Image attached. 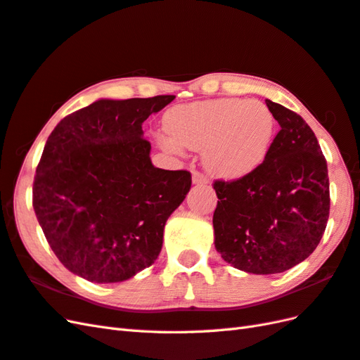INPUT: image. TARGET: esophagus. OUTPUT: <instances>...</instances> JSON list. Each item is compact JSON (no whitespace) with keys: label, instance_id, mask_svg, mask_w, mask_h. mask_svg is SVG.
Segmentation results:
<instances>
[{"label":"esophagus","instance_id":"esophagus-1","mask_svg":"<svg viewBox=\"0 0 360 360\" xmlns=\"http://www.w3.org/2000/svg\"><path fill=\"white\" fill-rule=\"evenodd\" d=\"M207 182H208V179L204 173L193 170V184H207Z\"/></svg>","mask_w":360,"mask_h":360}]
</instances>
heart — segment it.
I'll list each match as a JSON object with an SVG mask.
<instances>
[{
  "label": "heart",
  "mask_w": 360,
  "mask_h": 360,
  "mask_svg": "<svg viewBox=\"0 0 360 360\" xmlns=\"http://www.w3.org/2000/svg\"><path fill=\"white\" fill-rule=\"evenodd\" d=\"M162 136V146L205 149V164L222 178H242L254 172L268 155L275 120L259 101L220 98L173 108Z\"/></svg>",
  "instance_id": "1"
}]
</instances>
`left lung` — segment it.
Returning a JSON list of instances; mask_svg holds the SVG:
<instances>
[{"mask_svg": "<svg viewBox=\"0 0 360 360\" xmlns=\"http://www.w3.org/2000/svg\"><path fill=\"white\" fill-rule=\"evenodd\" d=\"M280 132L246 176L216 179L214 245L234 268L284 272L316 250L330 214L327 161L301 115L266 100Z\"/></svg>", "mask_w": 360, "mask_h": 360, "instance_id": "8db88e82", "label": "left lung"}]
</instances>
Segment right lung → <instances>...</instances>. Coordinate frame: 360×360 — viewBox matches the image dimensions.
Returning a JSON list of instances; mask_svg holds the SVG:
<instances>
[{
	"label": "right lung",
	"instance_id": "1",
	"mask_svg": "<svg viewBox=\"0 0 360 360\" xmlns=\"http://www.w3.org/2000/svg\"><path fill=\"white\" fill-rule=\"evenodd\" d=\"M174 96L98 100L45 143L33 208L59 262L92 283H118L158 259L164 225L191 187L188 170L150 161L141 124Z\"/></svg>",
	"mask_w": 360,
	"mask_h": 360
}]
</instances>
